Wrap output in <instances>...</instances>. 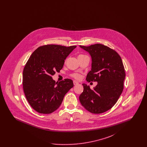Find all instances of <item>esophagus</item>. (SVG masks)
I'll list each match as a JSON object with an SVG mask.
<instances>
[{
  "label": "esophagus",
  "instance_id": "34e87169",
  "mask_svg": "<svg viewBox=\"0 0 147 147\" xmlns=\"http://www.w3.org/2000/svg\"><path fill=\"white\" fill-rule=\"evenodd\" d=\"M73 84H74V85H78V84H79V83L77 82V81L74 80V81H73Z\"/></svg>",
  "mask_w": 147,
  "mask_h": 147
}]
</instances>
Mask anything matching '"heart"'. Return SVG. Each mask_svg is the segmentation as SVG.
<instances>
[{
    "instance_id": "b5f03b06",
    "label": "heart",
    "mask_w": 147,
    "mask_h": 147,
    "mask_svg": "<svg viewBox=\"0 0 147 147\" xmlns=\"http://www.w3.org/2000/svg\"><path fill=\"white\" fill-rule=\"evenodd\" d=\"M84 55H79L78 56V57H82V56H84ZM72 77H74L75 79H79L80 78V77H81V76L79 74H77V73H75V74H73V75H72Z\"/></svg>"
}]
</instances>
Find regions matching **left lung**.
Masks as SVG:
<instances>
[{
    "label": "left lung",
    "mask_w": 147,
    "mask_h": 147,
    "mask_svg": "<svg viewBox=\"0 0 147 147\" xmlns=\"http://www.w3.org/2000/svg\"><path fill=\"white\" fill-rule=\"evenodd\" d=\"M88 52L92 59L91 70L88 73V82H97L91 89L83 84L84 90L79 100L84 108L92 113H101L111 109L123 90L126 77L121 57L114 49L102 44L80 46Z\"/></svg>",
    "instance_id": "left-lung-1"
}]
</instances>
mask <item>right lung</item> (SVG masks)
<instances>
[{"instance_id":"add662e5","label":"right lung","mask_w":147,"mask_h":147,"mask_svg":"<svg viewBox=\"0 0 147 147\" xmlns=\"http://www.w3.org/2000/svg\"><path fill=\"white\" fill-rule=\"evenodd\" d=\"M76 47L43 45L30 57L23 70V89L29 104L37 112L49 114L56 111L73 87L72 80L56 82L52 76L63 68L64 60Z\"/></svg>"}]
</instances>
